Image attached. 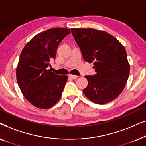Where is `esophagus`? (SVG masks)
Masks as SVG:
<instances>
[{
	"label": "esophagus",
	"mask_w": 146,
	"mask_h": 146,
	"mask_svg": "<svg viewBox=\"0 0 146 146\" xmlns=\"http://www.w3.org/2000/svg\"><path fill=\"white\" fill-rule=\"evenodd\" d=\"M69 77L72 79H76L77 77H78V76H77V75H69Z\"/></svg>",
	"instance_id": "obj_1"
}]
</instances>
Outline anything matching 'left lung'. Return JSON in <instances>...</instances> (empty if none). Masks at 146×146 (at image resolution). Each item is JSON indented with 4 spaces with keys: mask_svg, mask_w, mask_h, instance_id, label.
Masks as SVG:
<instances>
[{
    "mask_svg": "<svg viewBox=\"0 0 146 146\" xmlns=\"http://www.w3.org/2000/svg\"><path fill=\"white\" fill-rule=\"evenodd\" d=\"M85 61L93 63L95 75H86L83 93L91 102L105 104L114 100L125 88L130 67L125 48L115 37L104 31L71 29Z\"/></svg>",
    "mask_w": 146,
    "mask_h": 146,
    "instance_id": "8db88e82",
    "label": "left lung"
}]
</instances>
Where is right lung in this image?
I'll return each instance as SVG.
<instances>
[{"label":"right lung","instance_id":"add662e5","mask_svg":"<svg viewBox=\"0 0 146 146\" xmlns=\"http://www.w3.org/2000/svg\"><path fill=\"white\" fill-rule=\"evenodd\" d=\"M70 33L66 28L48 29L35 36L21 52L17 83L25 98L36 108H51L61 98L68 77L56 75L47 67L55 59L60 42Z\"/></svg>","mask_w":146,"mask_h":146}]
</instances>
